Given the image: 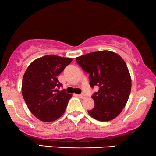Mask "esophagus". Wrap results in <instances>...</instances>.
Masks as SVG:
<instances>
[{"label":"esophagus","mask_w":156,"mask_h":156,"mask_svg":"<svg viewBox=\"0 0 156 156\" xmlns=\"http://www.w3.org/2000/svg\"><path fill=\"white\" fill-rule=\"evenodd\" d=\"M78 97L81 98V99H84L85 97H86V95L84 94H79Z\"/></svg>","instance_id":"1"}]
</instances>
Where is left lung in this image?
<instances>
[{
    "label": "left lung",
    "instance_id": "left-lung-1",
    "mask_svg": "<svg viewBox=\"0 0 156 156\" xmlns=\"http://www.w3.org/2000/svg\"><path fill=\"white\" fill-rule=\"evenodd\" d=\"M76 62L89 74L91 87H99L91 98L94 107L88 111L92 118L108 121L125 107L131 89L129 69L121 57L111 51H99L76 57Z\"/></svg>",
    "mask_w": 156,
    "mask_h": 156
}]
</instances>
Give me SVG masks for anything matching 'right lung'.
<instances>
[{"mask_svg":"<svg viewBox=\"0 0 156 156\" xmlns=\"http://www.w3.org/2000/svg\"><path fill=\"white\" fill-rule=\"evenodd\" d=\"M72 61L55 55H46L33 61L23 78L22 94L29 110L44 122L62 116L72 95L65 89L57 76Z\"/></svg>","mask_w":156,"mask_h":156,"instance_id":"right-lung-1","label":"right lung"}]
</instances>
